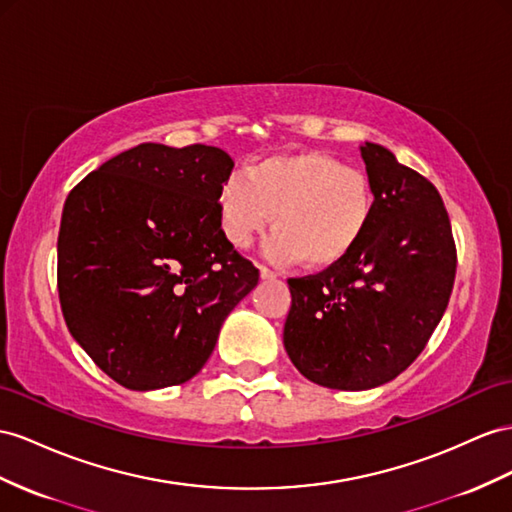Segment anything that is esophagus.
Returning <instances> with one entry per match:
<instances>
[{"label":"esophagus","instance_id":"obj_1","mask_svg":"<svg viewBox=\"0 0 512 512\" xmlns=\"http://www.w3.org/2000/svg\"><path fill=\"white\" fill-rule=\"evenodd\" d=\"M259 277L264 279V281H272V279H277V272H272L266 266H259Z\"/></svg>","mask_w":512,"mask_h":512}]
</instances>
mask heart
I'll list each match as a JSON object with an SVG mask.
<instances>
[{
    "mask_svg": "<svg viewBox=\"0 0 512 512\" xmlns=\"http://www.w3.org/2000/svg\"><path fill=\"white\" fill-rule=\"evenodd\" d=\"M218 225L233 248H248L272 222L264 253L274 264L311 270L342 264L374 216L372 183L320 151L272 155L231 175L216 196Z\"/></svg>",
    "mask_w": 512,
    "mask_h": 512,
    "instance_id": "1",
    "label": "heart"
}]
</instances>
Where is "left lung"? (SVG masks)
Instances as JSON below:
<instances>
[{"instance_id":"left-lung-1","label":"left lung","mask_w":512,"mask_h":512,"mask_svg":"<svg viewBox=\"0 0 512 512\" xmlns=\"http://www.w3.org/2000/svg\"><path fill=\"white\" fill-rule=\"evenodd\" d=\"M374 216L355 253L290 279L283 346L311 383L363 391L393 381L424 350L456 274L452 227L432 183L381 144H361Z\"/></svg>"}]
</instances>
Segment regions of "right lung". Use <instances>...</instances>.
I'll return each mask as SVG.
<instances>
[{
    "instance_id": "1",
    "label": "right lung",
    "mask_w": 512,
    "mask_h": 512,
    "mask_svg": "<svg viewBox=\"0 0 512 512\" xmlns=\"http://www.w3.org/2000/svg\"><path fill=\"white\" fill-rule=\"evenodd\" d=\"M231 170L218 147L142 142L67 196L58 235L64 320L127 389L199 374L222 322L259 281L218 225L216 196Z\"/></svg>"
}]
</instances>
